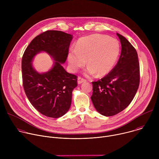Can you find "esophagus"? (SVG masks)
Segmentation results:
<instances>
[{
    "mask_svg": "<svg viewBox=\"0 0 159 159\" xmlns=\"http://www.w3.org/2000/svg\"><path fill=\"white\" fill-rule=\"evenodd\" d=\"M85 82H86V80H85L84 79H82V78H81L80 77H79L77 78V83H78V84H81L82 83Z\"/></svg>",
    "mask_w": 159,
    "mask_h": 159,
    "instance_id": "obj_1",
    "label": "esophagus"
}]
</instances>
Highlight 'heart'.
I'll return each instance as SVG.
<instances>
[{"label": "heart", "instance_id": "heart-1", "mask_svg": "<svg viewBox=\"0 0 159 159\" xmlns=\"http://www.w3.org/2000/svg\"><path fill=\"white\" fill-rule=\"evenodd\" d=\"M120 44L118 39L101 34H93L80 38L75 48L68 53V62L72 71L75 72L85 63L87 76H104L109 74L118 60Z\"/></svg>", "mask_w": 159, "mask_h": 159}]
</instances>
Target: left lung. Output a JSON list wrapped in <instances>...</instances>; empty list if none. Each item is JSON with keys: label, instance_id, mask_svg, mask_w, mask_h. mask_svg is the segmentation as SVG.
<instances>
[{"label": "left lung", "instance_id": "8db88e82", "mask_svg": "<svg viewBox=\"0 0 159 159\" xmlns=\"http://www.w3.org/2000/svg\"><path fill=\"white\" fill-rule=\"evenodd\" d=\"M121 52L112 71L104 78L93 82L91 100L97 111L105 116L117 115L132 101L140 83V66L137 52L132 44L119 33Z\"/></svg>", "mask_w": 159, "mask_h": 159}]
</instances>
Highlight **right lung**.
<instances>
[{
    "mask_svg": "<svg viewBox=\"0 0 159 159\" xmlns=\"http://www.w3.org/2000/svg\"><path fill=\"white\" fill-rule=\"evenodd\" d=\"M72 34L60 31H47L35 37L22 58V83L31 104L42 115L58 118L70 109L72 91L77 86V76L62 66L67 58ZM41 52L54 60L47 72L40 73L34 68V57Z\"/></svg>",
    "mask_w": 159,
    "mask_h": 159,
    "instance_id": "add662e5",
    "label": "right lung"
}]
</instances>
